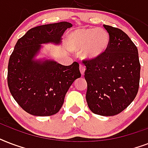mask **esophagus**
Wrapping results in <instances>:
<instances>
[{
    "label": "esophagus",
    "mask_w": 148,
    "mask_h": 148,
    "mask_svg": "<svg viewBox=\"0 0 148 148\" xmlns=\"http://www.w3.org/2000/svg\"><path fill=\"white\" fill-rule=\"evenodd\" d=\"M79 70H80V73H81V75H83L85 73V71H86V67H85L84 66H82V65H80Z\"/></svg>",
    "instance_id": "1"
}]
</instances>
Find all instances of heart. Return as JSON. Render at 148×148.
Instances as JSON below:
<instances>
[{
    "instance_id": "1",
    "label": "heart",
    "mask_w": 148,
    "mask_h": 148,
    "mask_svg": "<svg viewBox=\"0 0 148 148\" xmlns=\"http://www.w3.org/2000/svg\"><path fill=\"white\" fill-rule=\"evenodd\" d=\"M69 45L75 51H82L86 59L95 60L107 51L110 35L103 28H80L70 34Z\"/></svg>"
}]
</instances>
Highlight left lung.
<instances>
[{"label": "left lung", "instance_id": "obj_1", "mask_svg": "<svg viewBox=\"0 0 148 148\" xmlns=\"http://www.w3.org/2000/svg\"><path fill=\"white\" fill-rule=\"evenodd\" d=\"M110 45L101 58L83 60L86 69V102L92 113L114 116L121 113L137 96L140 82L138 51L123 31L103 25Z\"/></svg>", "mask_w": 148, "mask_h": 148}]
</instances>
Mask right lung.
I'll return each instance as SVG.
<instances>
[{
  "label": "right lung",
  "instance_id": "1",
  "mask_svg": "<svg viewBox=\"0 0 148 148\" xmlns=\"http://www.w3.org/2000/svg\"><path fill=\"white\" fill-rule=\"evenodd\" d=\"M71 27V23L62 21L31 28L18 40L10 56L9 90L19 106L32 115L58 113L71 85L81 76L76 62L66 66L51 59L35 58L42 44H61L62 36Z\"/></svg>",
  "mask_w": 148,
  "mask_h": 148
}]
</instances>
